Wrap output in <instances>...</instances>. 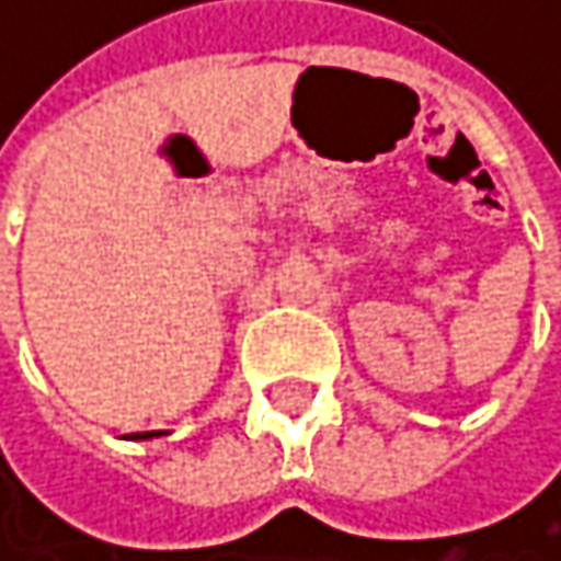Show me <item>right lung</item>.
I'll use <instances>...</instances> for the list:
<instances>
[{
    "instance_id": "add662e5",
    "label": "right lung",
    "mask_w": 561,
    "mask_h": 561,
    "mask_svg": "<svg viewBox=\"0 0 561 561\" xmlns=\"http://www.w3.org/2000/svg\"><path fill=\"white\" fill-rule=\"evenodd\" d=\"M152 435H162V432H136L133 438H152Z\"/></svg>"
}]
</instances>
